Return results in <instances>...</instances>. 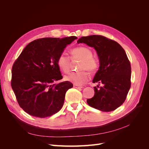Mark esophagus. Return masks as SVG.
I'll return each mask as SVG.
<instances>
[{
  "instance_id": "34e87169",
  "label": "esophagus",
  "mask_w": 149,
  "mask_h": 149,
  "mask_svg": "<svg viewBox=\"0 0 149 149\" xmlns=\"http://www.w3.org/2000/svg\"><path fill=\"white\" fill-rule=\"evenodd\" d=\"M73 87L75 88H77V89H81V88H83L82 86H80L78 85H76V84H74L73 85Z\"/></svg>"
}]
</instances>
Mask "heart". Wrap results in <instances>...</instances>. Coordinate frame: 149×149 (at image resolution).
Returning a JSON list of instances; mask_svg holds the SVG:
<instances>
[{
    "instance_id": "b5f03b06",
    "label": "heart",
    "mask_w": 149,
    "mask_h": 149,
    "mask_svg": "<svg viewBox=\"0 0 149 149\" xmlns=\"http://www.w3.org/2000/svg\"><path fill=\"white\" fill-rule=\"evenodd\" d=\"M71 60L80 61L78 69L80 71L71 72L65 76V80L74 84L81 85L87 81L90 73H96L99 68V62L93 56V52L89 48L79 47L71 50ZM71 58L64 52L60 53L57 58V65L64 73L68 72L71 66Z\"/></svg>"
}]
</instances>
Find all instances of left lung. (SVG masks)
Instances as JSON below:
<instances>
[{"instance_id":"left-lung-1","label":"left lung","mask_w":149,"mask_h":149,"mask_svg":"<svg viewBox=\"0 0 149 149\" xmlns=\"http://www.w3.org/2000/svg\"><path fill=\"white\" fill-rule=\"evenodd\" d=\"M96 49L100 66L93 83L102 84L94 87V96L88 99V104L101 111L116 109L125 101L131 85V66L123 48L114 40L102 35H90L78 39Z\"/></svg>"}]
</instances>
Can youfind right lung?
<instances>
[{"label":"right lung","instance_id":"obj_1","mask_svg":"<svg viewBox=\"0 0 149 149\" xmlns=\"http://www.w3.org/2000/svg\"><path fill=\"white\" fill-rule=\"evenodd\" d=\"M74 36L63 38H43L25 47L13 63L11 86L20 107L29 114L44 118L59 111L65 94L73 86L63 78L57 58Z\"/></svg>","mask_w":149,"mask_h":149}]
</instances>
